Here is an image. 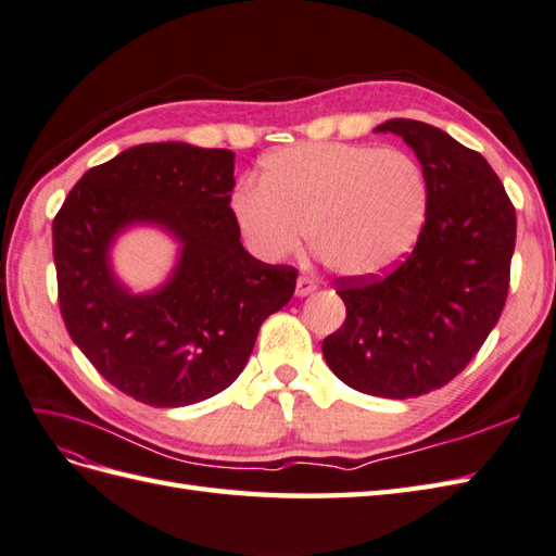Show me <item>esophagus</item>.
<instances>
[{
    "mask_svg": "<svg viewBox=\"0 0 556 556\" xmlns=\"http://www.w3.org/2000/svg\"><path fill=\"white\" fill-rule=\"evenodd\" d=\"M312 291H317V281L312 279V277H298V281H295V295L298 298H305V295H309Z\"/></svg>",
    "mask_w": 556,
    "mask_h": 556,
    "instance_id": "34e87169",
    "label": "esophagus"
}]
</instances>
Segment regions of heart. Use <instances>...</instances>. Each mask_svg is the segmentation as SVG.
<instances>
[{
    "label": "heart",
    "mask_w": 556,
    "mask_h": 556,
    "mask_svg": "<svg viewBox=\"0 0 556 556\" xmlns=\"http://www.w3.org/2000/svg\"><path fill=\"white\" fill-rule=\"evenodd\" d=\"M427 178L404 150L303 142L263 160L261 182H241L235 220L263 261L309 247L338 275L366 277L410 251L427 216Z\"/></svg>",
    "instance_id": "obj_1"
}]
</instances>
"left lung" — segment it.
Segmentation results:
<instances>
[{"mask_svg":"<svg viewBox=\"0 0 556 556\" xmlns=\"http://www.w3.org/2000/svg\"><path fill=\"white\" fill-rule=\"evenodd\" d=\"M374 131L402 136L416 152L427 216L390 273L336 281L348 317L321 350L352 390L410 400L458 376L501 319L517 216L489 162L437 126L390 119Z\"/></svg>","mask_w":556,"mask_h":556,"instance_id":"left-lung-1","label":"left lung"}]
</instances>
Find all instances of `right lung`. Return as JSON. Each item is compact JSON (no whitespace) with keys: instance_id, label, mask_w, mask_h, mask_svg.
<instances>
[{"instance_id":"right-lung-1","label":"right lung","mask_w":556,"mask_h":556,"mask_svg":"<svg viewBox=\"0 0 556 556\" xmlns=\"http://www.w3.org/2000/svg\"><path fill=\"white\" fill-rule=\"evenodd\" d=\"M235 152L146 142L89 168L53 218L65 329L108 382L156 408L204 402L244 371L261 324L291 301L298 269L241 247L230 208ZM156 224L181 244L160 290L131 294L109 249Z\"/></svg>"}]
</instances>
